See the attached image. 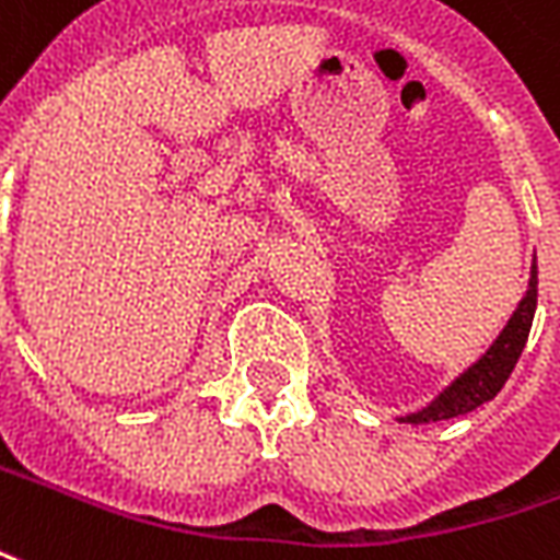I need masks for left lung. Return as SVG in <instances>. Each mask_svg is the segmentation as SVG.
<instances>
[{"label":"left lung","mask_w":560,"mask_h":560,"mask_svg":"<svg viewBox=\"0 0 560 560\" xmlns=\"http://www.w3.org/2000/svg\"><path fill=\"white\" fill-rule=\"evenodd\" d=\"M534 308H537V260L532 264L528 291H525V296L516 305V312L508 320V326L492 341L490 350L480 355L469 371H463L436 400H430L424 409L409 412V416L397 418V421H404V424L445 421V418L466 416L471 409H478L480 404L492 400L501 392V385L508 383V376H511V371L520 362V355H523V347L528 341V332H532Z\"/></svg>","instance_id":"1"}]
</instances>
